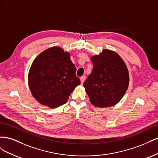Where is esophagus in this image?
<instances>
[{
    "mask_svg": "<svg viewBox=\"0 0 158 158\" xmlns=\"http://www.w3.org/2000/svg\"><path fill=\"white\" fill-rule=\"evenodd\" d=\"M85 80V76H82V77H80V82H81V84H82L84 83V82Z\"/></svg>",
    "mask_w": 158,
    "mask_h": 158,
    "instance_id": "obj_1",
    "label": "esophagus"
}]
</instances>
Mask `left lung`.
<instances>
[{
    "label": "left lung",
    "mask_w": 158,
    "mask_h": 158,
    "mask_svg": "<svg viewBox=\"0 0 158 158\" xmlns=\"http://www.w3.org/2000/svg\"><path fill=\"white\" fill-rule=\"evenodd\" d=\"M91 60L93 70L84 84L90 102L98 107L114 106L128 89L129 76L125 63L117 52L107 49Z\"/></svg>",
    "instance_id": "1"
}]
</instances>
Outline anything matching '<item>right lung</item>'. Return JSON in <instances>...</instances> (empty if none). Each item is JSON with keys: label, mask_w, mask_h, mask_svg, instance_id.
Here are the masks:
<instances>
[{"label": "right lung", "mask_w": 158, "mask_h": 158, "mask_svg": "<svg viewBox=\"0 0 158 158\" xmlns=\"http://www.w3.org/2000/svg\"><path fill=\"white\" fill-rule=\"evenodd\" d=\"M31 92L40 103L56 107L68 101L80 84L70 54L59 47L43 51L33 60L28 74Z\"/></svg>", "instance_id": "add662e5"}]
</instances>
